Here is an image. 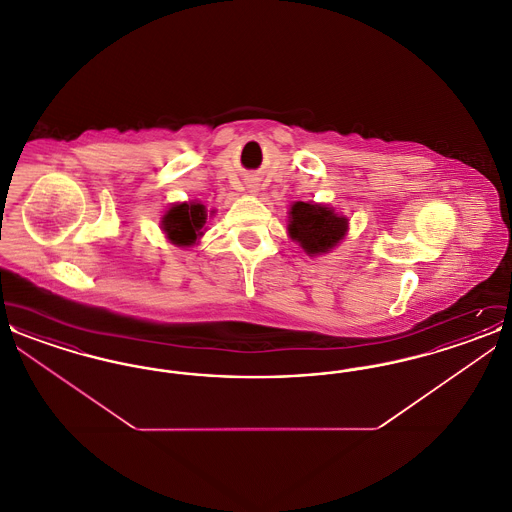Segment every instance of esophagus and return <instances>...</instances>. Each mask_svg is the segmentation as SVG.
Masks as SVG:
<instances>
[{
    "label": "esophagus",
    "mask_w": 512,
    "mask_h": 512,
    "mask_svg": "<svg viewBox=\"0 0 512 512\" xmlns=\"http://www.w3.org/2000/svg\"><path fill=\"white\" fill-rule=\"evenodd\" d=\"M249 192H257V186H255V184H249Z\"/></svg>",
    "instance_id": "34e87169"
}]
</instances>
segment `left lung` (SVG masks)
Returning <instances> with one entry per match:
<instances>
[{
    "label": "left lung",
    "instance_id": "obj_1",
    "mask_svg": "<svg viewBox=\"0 0 512 512\" xmlns=\"http://www.w3.org/2000/svg\"><path fill=\"white\" fill-rule=\"evenodd\" d=\"M288 230L309 255H320L340 244L347 232V219L324 205L297 201L290 211Z\"/></svg>",
    "mask_w": 512,
    "mask_h": 512
}]
</instances>
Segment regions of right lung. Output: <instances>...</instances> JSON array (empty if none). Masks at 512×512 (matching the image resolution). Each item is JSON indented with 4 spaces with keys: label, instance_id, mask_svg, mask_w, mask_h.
Segmentation results:
<instances>
[{
    "label": "right lung",
    "instance_id": "right-lung-1",
    "mask_svg": "<svg viewBox=\"0 0 512 512\" xmlns=\"http://www.w3.org/2000/svg\"><path fill=\"white\" fill-rule=\"evenodd\" d=\"M205 219L207 213L201 203H180L163 217V230L172 244L192 245L203 234Z\"/></svg>",
    "mask_w": 512,
    "mask_h": 512
}]
</instances>
